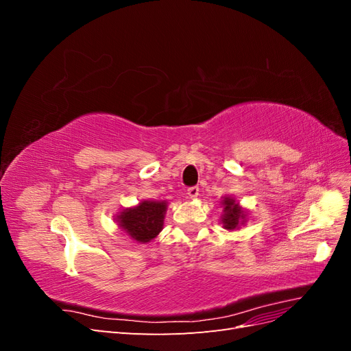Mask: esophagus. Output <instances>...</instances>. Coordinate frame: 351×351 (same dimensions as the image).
Instances as JSON below:
<instances>
[{
	"label": "esophagus",
	"mask_w": 351,
	"mask_h": 351,
	"mask_svg": "<svg viewBox=\"0 0 351 351\" xmlns=\"http://www.w3.org/2000/svg\"><path fill=\"white\" fill-rule=\"evenodd\" d=\"M187 195H189V197H192V199L197 197V196H199V187H197V186L189 187V189H187Z\"/></svg>",
	"instance_id": "obj_1"
}]
</instances>
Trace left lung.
Segmentation results:
<instances>
[{
  "label": "left lung",
  "instance_id": "8db88e82",
  "mask_svg": "<svg viewBox=\"0 0 351 351\" xmlns=\"http://www.w3.org/2000/svg\"><path fill=\"white\" fill-rule=\"evenodd\" d=\"M221 204L224 206V214L221 217L222 226L226 230L239 228V226L244 222V218H246V212L232 197H224Z\"/></svg>",
  "mask_w": 351,
  "mask_h": 351
}]
</instances>
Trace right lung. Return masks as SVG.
Returning <instances> with one entry per match:
<instances>
[{
	"label": "right lung",
	"instance_id": "1",
	"mask_svg": "<svg viewBox=\"0 0 351 351\" xmlns=\"http://www.w3.org/2000/svg\"><path fill=\"white\" fill-rule=\"evenodd\" d=\"M165 210V200H143L137 206L123 209L115 219L133 240L147 243L161 232Z\"/></svg>",
	"mask_w": 351,
	"mask_h": 351
}]
</instances>
